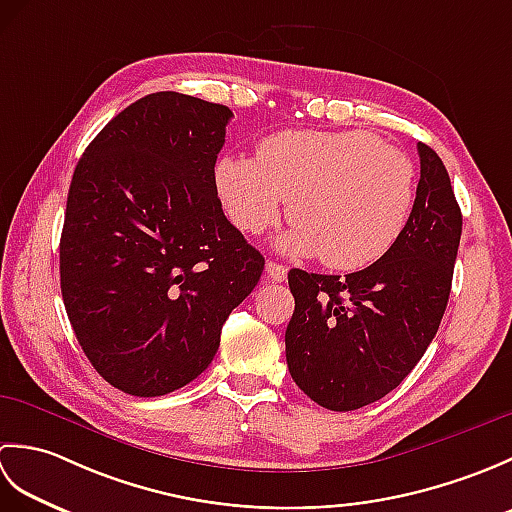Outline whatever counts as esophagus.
Returning a JSON list of instances; mask_svg holds the SVG:
<instances>
[{
  "label": "esophagus",
  "instance_id": "obj_1",
  "mask_svg": "<svg viewBox=\"0 0 512 512\" xmlns=\"http://www.w3.org/2000/svg\"><path fill=\"white\" fill-rule=\"evenodd\" d=\"M266 275H268V279H273L275 284H281V281H286L288 270H286V266H281L277 262H266Z\"/></svg>",
  "mask_w": 512,
  "mask_h": 512
}]
</instances>
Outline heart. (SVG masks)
I'll list each match as a JSON object with an SVG mask.
<instances>
[{"mask_svg": "<svg viewBox=\"0 0 512 512\" xmlns=\"http://www.w3.org/2000/svg\"><path fill=\"white\" fill-rule=\"evenodd\" d=\"M215 189L239 231L279 222L286 200L295 228L281 239L292 255H317L334 270H358L389 253L416 202L407 151L363 129H290L264 138L255 158L224 156Z\"/></svg>", "mask_w": 512, "mask_h": 512, "instance_id": "b5f03b06", "label": "heart"}]
</instances>
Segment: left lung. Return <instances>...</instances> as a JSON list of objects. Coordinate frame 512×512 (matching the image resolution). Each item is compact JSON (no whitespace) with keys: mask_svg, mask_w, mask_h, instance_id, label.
Segmentation results:
<instances>
[{"mask_svg":"<svg viewBox=\"0 0 512 512\" xmlns=\"http://www.w3.org/2000/svg\"><path fill=\"white\" fill-rule=\"evenodd\" d=\"M420 182L394 248L345 277L290 270L295 312L286 361L303 394L354 411L396 389L427 352L447 310L462 213L449 173L418 143Z\"/></svg>","mask_w":512,"mask_h":512,"instance_id":"1","label":"left lung"}]
</instances>
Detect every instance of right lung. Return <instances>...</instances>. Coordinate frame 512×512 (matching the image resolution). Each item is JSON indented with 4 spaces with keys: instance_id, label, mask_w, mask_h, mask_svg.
Returning a JSON list of instances; mask_svg holds the SVG:
<instances>
[{
    "instance_id": "add662e5",
    "label": "right lung",
    "mask_w": 512,
    "mask_h": 512,
    "mask_svg": "<svg viewBox=\"0 0 512 512\" xmlns=\"http://www.w3.org/2000/svg\"><path fill=\"white\" fill-rule=\"evenodd\" d=\"M233 112L178 92L138 99L74 169L61 295L92 367L154 398L198 378L264 257L226 220L215 160Z\"/></svg>"
}]
</instances>
